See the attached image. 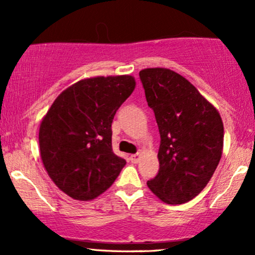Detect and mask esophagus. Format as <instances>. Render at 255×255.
I'll list each match as a JSON object with an SVG mask.
<instances>
[{
	"label": "esophagus",
	"mask_w": 255,
	"mask_h": 255,
	"mask_svg": "<svg viewBox=\"0 0 255 255\" xmlns=\"http://www.w3.org/2000/svg\"><path fill=\"white\" fill-rule=\"evenodd\" d=\"M140 157H141V154L140 153H134V154H130L129 159L131 163H137L140 160Z\"/></svg>",
	"instance_id": "1"
}]
</instances>
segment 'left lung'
I'll list each match as a JSON object with an SVG mask.
<instances>
[{
	"mask_svg": "<svg viewBox=\"0 0 255 255\" xmlns=\"http://www.w3.org/2000/svg\"><path fill=\"white\" fill-rule=\"evenodd\" d=\"M139 77L160 134L159 170L147 186L166 204L187 203L206 187L221 160V115L174 71L147 68Z\"/></svg>",
	"mask_w": 255,
	"mask_h": 255,
	"instance_id": "left-lung-1",
	"label": "left lung"
}]
</instances>
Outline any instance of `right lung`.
<instances>
[{
  "mask_svg": "<svg viewBox=\"0 0 255 255\" xmlns=\"http://www.w3.org/2000/svg\"><path fill=\"white\" fill-rule=\"evenodd\" d=\"M134 87L130 75L84 79L64 90L44 116L39 127L44 168L71 198H97L126 165L113 151L111 124Z\"/></svg>",
  "mask_w": 255,
  "mask_h": 255,
  "instance_id": "obj_1",
  "label": "right lung"
}]
</instances>
